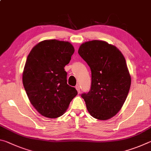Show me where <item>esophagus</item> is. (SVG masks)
Instances as JSON below:
<instances>
[{"instance_id":"34e87169","label":"esophagus","mask_w":151,"mask_h":151,"mask_svg":"<svg viewBox=\"0 0 151 151\" xmlns=\"http://www.w3.org/2000/svg\"><path fill=\"white\" fill-rule=\"evenodd\" d=\"M75 88H76V91H77L78 93V94L80 93V92H81V90H80V86H79L78 85H76V86H75Z\"/></svg>"}]
</instances>
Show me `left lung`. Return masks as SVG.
Segmentation results:
<instances>
[{"mask_svg": "<svg viewBox=\"0 0 151 151\" xmlns=\"http://www.w3.org/2000/svg\"><path fill=\"white\" fill-rule=\"evenodd\" d=\"M78 52L91 70V89L81 95L86 109L95 119L112 118L121 109L131 87L123 55L115 46L98 40L83 43Z\"/></svg>", "mask_w": 151, "mask_h": 151, "instance_id": "left-lung-1", "label": "left lung"}]
</instances>
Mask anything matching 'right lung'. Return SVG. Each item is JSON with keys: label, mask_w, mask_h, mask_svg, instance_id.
Here are the masks:
<instances>
[{"label": "right lung", "mask_w": 151, "mask_h": 151, "mask_svg": "<svg viewBox=\"0 0 151 151\" xmlns=\"http://www.w3.org/2000/svg\"><path fill=\"white\" fill-rule=\"evenodd\" d=\"M75 52L72 44L56 39L38 43L30 50L22 73V83L35 109L45 117L65 113L77 91L67 84L65 66Z\"/></svg>", "instance_id": "right-lung-1"}]
</instances>
